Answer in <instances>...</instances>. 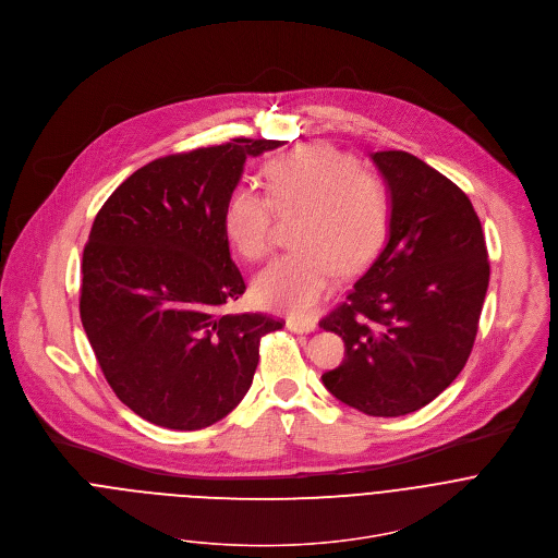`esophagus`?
<instances>
[{
    "instance_id": "obj_1",
    "label": "esophagus",
    "mask_w": 558,
    "mask_h": 558,
    "mask_svg": "<svg viewBox=\"0 0 558 558\" xmlns=\"http://www.w3.org/2000/svg\"><path fill=\"white\" fill-rule=\"evenodd\" d=\"M287 328L295 335H311V332L317 330V324L311 322V319H289Z\"/></svg>"
}]
</instances>
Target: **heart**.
<instances>
[{"label":"heart","mask_w":558,"mask_h":558,"mask_svg":"<svg viewBox=\"0 0 558 558\" xmlns=\"http://www.w3.org/2000/svg\"><path fill=\"white\" fill-rule=\"evenodd\" d=\"M265 180L269 198L252 186L230 195L226 234L245 258L258 260L274 245L272 208L280 217L300 215L293 232L300 250L267 265L254 278V295L269 311L304 317L337 287L341 271H359L380 250L387 193L354 156L322 141L276 158Z\"/></svg>","instance_id":"1"}]
</instances>
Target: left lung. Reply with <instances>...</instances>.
Instances as JSON below:
<instances>
[{
  "label": "left lung",
  "instance_id": "1",
  "mask_svg": "<svg viewBox=\"0 0 558 558\" xmlns=\"http://www.w3.org/2000/svg\"><path fill=\"white\" fill-rule=\"evenodd\" d=\"M389 193L385 247L348 302L322 322L345 361L322 376L343 404L400 417L430 404L465 367L489 287L470 197L409 151L372 154Z\"/></svg>",
  "mask_w": 558,
  "mask_h": 558
}]
</instances>
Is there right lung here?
<instances>
[{
  "label": "right lung",
  "mask_w": 558,
  "mask_h": 558,
  "mask_svg": "<svg viewBox=\"0 0 558 558\" xmlns=\"http://www.w3.org/2000/svg\"><path fill=\"white\" fill-rule=\"evenodd\" d=\"M280 141L165 156L134 171L97 213L82 256L80 319L117 398L169 430H199L252 387L260 313L219 315L245 293L223 215L247 156Z\"/></svg>",
  "instance_id": "obj_1"
}]
</instances>
